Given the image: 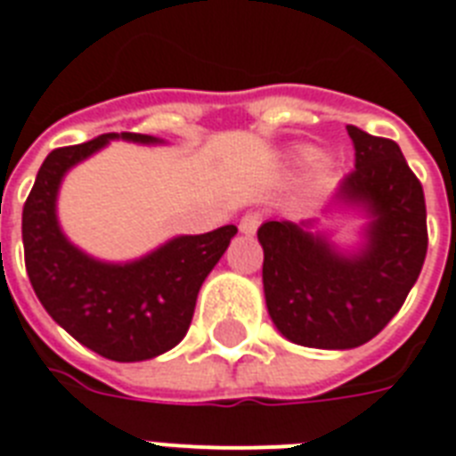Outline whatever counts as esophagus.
<instances>
[{
  "label": "esophagus",
  "mask_w": 456,
  "mask_h": 456,
  "mask_svg": "<svg viewBox=\"0 0 456 456\" xmlns=\"http://www.w3.org/2000/svg\"><path fill=\"white\" fill-rule=\"evenodd\" d=\"M260 222H263V215L256 213V210H251V213L243 215L241 222H239V229H241V234L251 236V234H256V229L260 227Z\"/></svg>",
  "instance_id": "obj_1"
}]
</instances>
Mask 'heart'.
<instances>
[{"label":"heart","instance_id":"1","mask_svg":"<svg viewBox=\"0 0 456 456\" xmlns=\"http://www.w3.org/2000/svg\"><path fill=\"white\" fill-rule=\"evenodd\" d=\"M321 158H322V152L318 151V148H313V145H304V148H298L297 151V159L305 167L315 165Z\"/></svg>","mask_w":456,"mask_h":456}]
</instances>
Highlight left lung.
I'll return each mask as SVG.
<instances>
[{
  "label": "left lung",
  "mask_w": 456,
  "mask_h": 456,
  "mask_svg": "<svg viewBox=\"0 0 456 456\" xmlns=\"http://www.w3.org/2000/svg\"><path fill=\"white\" fill-rule=\"evenodd\" d=\"M356 169L325 208L368 217L359 248L344 251L318 220L260 224L263 289L274 328L311 349H354L373 339L409 297L421 274L428 229L423 186L399 145L346 126Z\"/></svg>",
  "instance_id": "obj_1"
}]
</instances>
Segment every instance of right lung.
<instances>
[{"mask_svg": "<svg viewBox=\"0 0 456 456\" xmlns=\"http://www.w3.org/2000/svg\"><path fill=\"white\" fill-rule=\"evenodd\" d=\"M110 141L162 143L145 134H102L45 158L23 205V251L35 294L52 321L95 354L134 363L155 359L189 332L198 291L234 239V224L174 236L143 258L107 263L81 251L59 227L57 196L66 172Z\"/></svg>", "mask_w": 456, "mask_h": 456, "instance_id": "obj_1", "label": "right lung"}]
</instances>
